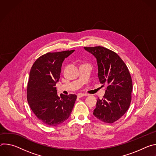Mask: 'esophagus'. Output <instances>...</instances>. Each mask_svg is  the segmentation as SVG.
<instances>
[{"label": "esophagus", "instance_id": "esophagus-1", "mask_svg": "<svg viewBox=\"0 0 156 156\" xmlns=\"http://www.w3.org/2000/svg\"><path fill=\"white\" fill-rule=\"evenodd\" d=\"M87 96V94H83V93H79L77 94V97L78 98H82V97H84V96Z\"/></svg>", "mask_w": 156, "mask_h": 156}]
</instances>
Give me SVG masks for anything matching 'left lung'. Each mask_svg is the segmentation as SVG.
I'll list each match as a JSON object with an SVG mask.
<instances>
[{
    "instance_id": "left-lung-1",
    "label": "left lung",
    "mask_w": 156,
    "mask_h": 156,
    "mask_svg": "<svg viewBox=\"0 0 156 156\" xmlns=\"http://www.w3.org/2000/svg\"><path fill=\"white\" fill-rule=\"evenodd\" d=\"M84 48L96 57L99 81L107 85L104 98L98 99L93 115L104 123H112L129 107L133 89L130 73L125 62L114 51L102 46Z\"/></svg>"
}]
</instances>
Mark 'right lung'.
Here are the masks:
<instances>
[{
  "label": "right lung",
  "instance_id": "1",
  "mask_svg": "<svg viewBox=\"0 0 156 156\" xmlns=\"http://www.w3.org/2000/svg\"><path fill=\"white\" fill-rule=\"evenodd\" d=\"M75 50L48 52L33 63L27 86V100L37 118L48 126H57L67 120L77 98L75 94L58 96L55 84L62 65Z\"/></svg>",
  "mask_w": 156,
  "mask_h": 156
}]
</instances>
